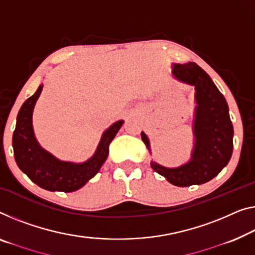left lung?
Masks as SVG:
<instances>
[{
	"mask_svg": "<svg viewBox=\"0 0 255 255\" xmlns=\"http://www.w3.org/2000/svg\"><path fill=\"white\" fill-rule=\"evenodd\" d=\"M172 75L177 81L193 86L196 90L191 158L173 168L151 160V167L176 187L204 184L225 168L233 154L234 127L229 108L210 75L196 63L173 64ZM140 136L151 153L149 137L144 131Z\"/></svg>",
	"mask_w": 255,
	"mask_h": 255,
	"instance_id": "left-lung-1",
	"label": "left lung"
}]
</instances>
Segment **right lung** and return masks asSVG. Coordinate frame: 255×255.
<instances>
[{
	"mask_svg": "<svg viewBox=\"0 0 255 255\" xmlns=\"http://www.w3.org/2000/svg\"><path fill=\"white\" fill-rule=\"evenodd\" d=\"M43 85H40L33 96L25 101L17 116L16 129L12 136L14 160L29 180L48 191L73 192L82 188L100 172L109 155V145L125 121L112 124L102 134L95 153L83 162L63 161L43 149L33 129V111Z\"/></svg>",
	"mask_w": 255,
	"mask_h": 255,
	"instance_id": "add662e5",
	"label": "right lung"
}]
</instances>
